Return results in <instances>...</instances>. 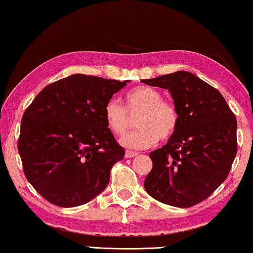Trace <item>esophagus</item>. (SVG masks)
Wrapping results in <instances>:
<instances>
[{"label":"esophagus","mask_w":253,"mask_h":253,"mask_svg":"<svg viewBox=\"0 0 253 253\" xmlns=\"http://www.w3.org/2000/svg\"><path fill=\"white\" fill-rule=\"evenodd\" d=\"M137 155H138V153L134 152V151H126V153H125L126 158H131V157H135Z\"/></svg>","instance_id":"esophagus-1"}]
</instances>
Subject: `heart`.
<instances>
[{
    "instance_id": "b5f03b06",
    "label": "heart",
    "mask_w": 253,
    "mask_h": 253,
    "mask_svg": "<svg viewBox=\"0 0 253 253\" xmlns=\"http://www.w3.org/2000/svg\"><path fill=\"white\" fill-rule=\"evenodd\" d=\"M126 108L116 99L107 101L104 116L107 127L122 136L129 129L132 118L139 128L122 138V144L130 148H146L158 138L168 139L176 131L179 113L174 102L163 99L157 89L149 85H137L126 93Z\"/></svg>"
}]
</instances>
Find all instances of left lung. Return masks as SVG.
<instances>
[{
	"mask_svg": "<svg viewBox=\"0 0 253 253\" xmlns=\"http://www.w3.org/2000/svg\"><path fill=\"white\" fill-rule=\"evenodd\" d=\"M169 89L179 113L176 131L149 153L147 193L160 202L191 208L228 177L237 155V118L220 91L187 71L142 80Z\"/></svg>",
	"mask_w": 253,
	"mask_h": 253,
	"instance_id": "8db88e82",
	"label": "left lung"
}]
</instances>
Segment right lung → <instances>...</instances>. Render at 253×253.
I'll use <instances>...</instances> for the list:
<instances>
[{
    "mask_svg": "<svg viewBox=\"0 0 253 253\" xmlns=\"http://www.w3.org/2000/svg\"><path fill=\"white\" fill-rule=\"evenodd\" d=\"M126 83L76 74L46 85L25 109L18 140L23 172L51 204L79 207L108 185L125 149L104 109Z\"/></svg>",
    "mask_w": 253,
    "mask_h": 253,
    "instance_id": "right-lung-1",
    "label": "right lung"
}]
</instances>
